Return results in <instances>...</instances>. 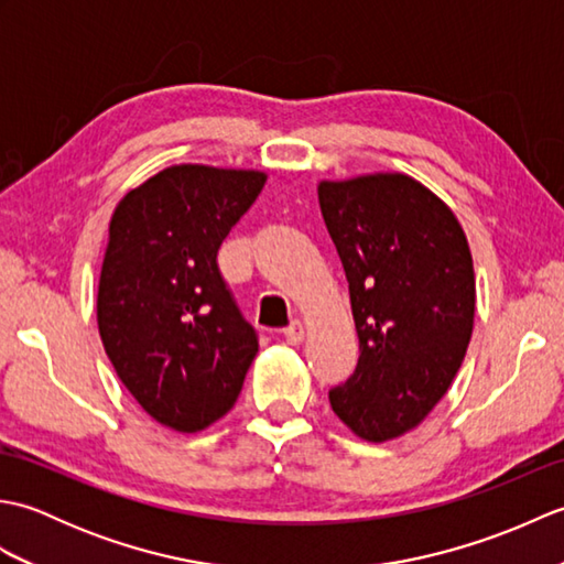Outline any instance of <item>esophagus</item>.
Segmentation results:
<instances>
[{"mask_svg": "<svg viewBox=\"0 0 564 564\" xmlns=\"http://www.w3.org/2000/svg\"><path fill=\"white\" fill-rule=\"evenodd\" d=\"M283 339L289 341V344H301L303 339H305V327H303V322H297V319H293L289 327L283 329Z\"/></svg>", "mask_w": 564, "mask_h": 564, "instance_id": "1", "label": "esophagus"}]
</instances>
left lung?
I'll return each mask as SVG.
<instances>
[{
	"label": "left lung",
	"instance_id": "obj_1",
	"mask_svg": "<svg viewBox=\"0 0 564 564\" xmlns=\"http://www.w3.org/2000/svg\"><path fill=\"white\" fill-rule=\"evenodd\" d=\"M317 196L361 349L329 404L354 434L390 441L434 410L463 364L475 319L470 247L446 203L412 176L322 182Z\"/></svg>",
	"mask_w": 564,
	"mask_h": 564
}]
</instances>
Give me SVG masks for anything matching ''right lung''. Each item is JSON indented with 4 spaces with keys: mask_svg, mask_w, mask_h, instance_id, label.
I'll return each mask as SVG.
<instances>
[{
    "mask_svg": "<svg viewBox=\"0 0 564 564\" xmlns=\"http://www.w3.org/2000/svg\"><path fill=\"white\" fill-rule=\"evenodd\" d=\"M267 174L178 164L118 203L97 319L106 356L160 424L194 434L232 410L259 351L218 249Z\"/></svg>",
    "mask_w": 564,
    "mask_h": 564,
    "instance_id": "obj_1",
    "label": "right lung"
}]
</instances>
